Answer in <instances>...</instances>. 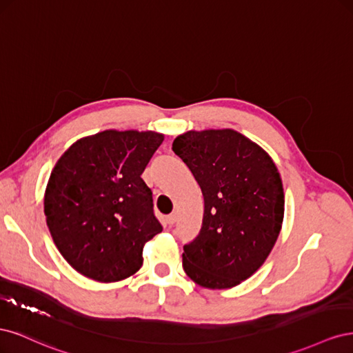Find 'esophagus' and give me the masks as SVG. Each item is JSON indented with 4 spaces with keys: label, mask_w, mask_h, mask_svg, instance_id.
Masks as SVG:
<instances>
[{
    "label": "esophagus",
    "mask_w": 353,
    "mask_h": 353,
    "mask_svg": "<svg viewBox=\"0 0 353 353\" xmlns=\"http://www.w3.org/2000/svg\"><path fill=\"white\" fill-rule=\"evenodd\" d=\"M175 221H176L175 213H170V215L166 216V222L169 223V225H172V223H175Z\"/></svg>",
    "instance_id": "1"
}]
</instances>
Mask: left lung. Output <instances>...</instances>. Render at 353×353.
<instances>
[{
	"instance_id": "8db88e82",
	"label": "left lung",
	"mask_w": 353,
	"mask_h": 353,
	"mask_svg": "<svg viewBox=\"0 0 353 353\" xmlns=\"http://www.w3.org/2000/svg\"><path fill=\"white\" fill-rule=\"evenodd\" d=\"M172 150L199 183L205 213L184 245L183 268L196 284L231 288L268 258L284 218V191L270 154L234 130L188 131Z\"/></svg>"
}]
</instances>
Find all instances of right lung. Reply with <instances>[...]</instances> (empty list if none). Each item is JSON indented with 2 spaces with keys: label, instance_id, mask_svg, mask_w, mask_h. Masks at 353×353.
I'll return each mask as SVG.
<instances>
[{
  "label": "right lung",
  "instance_id": "add662e5",
  "mask_svg": "<svg viewBox=\"0 0 353 353\" xmlns=\"http://www.w3.org/2000/svg\"><path fill=\"white\" fill-rule=\"evenodd\" d=\"M163 141L153 131L108 130L72 144L51 170L44 213L52 241L73 270L101 283L143 265L162 225L141 174Z\"/></svg>",
  "mask_w": 353,
  "mask_h": 353
}]
</instances>
